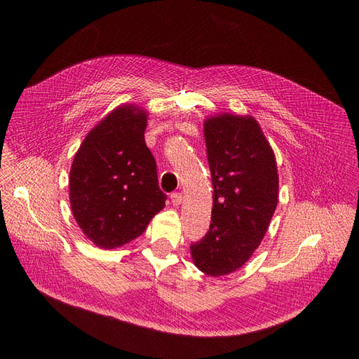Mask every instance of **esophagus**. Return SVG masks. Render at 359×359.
<instances>
[{"mask_svg": "<svg viewBox=\"0 0 359 359\" xmlns=\"http://www.w3.org/2000/svg\"><path fill=\"white\" fill-rule=\"evenodd\" d=\"M170 199H172V203L175 206H179L183 203V195L180 192H176V194H172L170 195Z\"/></svg>", "mask_w": 359, "mask_h": 359, "instance_id": "34e87169", "label": "esophagus"}]
</instances>
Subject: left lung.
<instances>
[{
	"instance_id": "1",
	"label": "left lung",
	"mask_w": 359,
	"mask_h": 359,
	"mask_svg": "<svg viewBox=\"0 0 359 359\" xmlns=\"http://www.w3.org/2000/svg\"><path fill=\"white\" fill-rule=\"evenodd\" d=\"M214 187L210 231L191 244L194 263L210 276L246 263L265 237L278 205L275 154L257 121L231 113L203 123Z\"/></svg>"
}]
</instances>
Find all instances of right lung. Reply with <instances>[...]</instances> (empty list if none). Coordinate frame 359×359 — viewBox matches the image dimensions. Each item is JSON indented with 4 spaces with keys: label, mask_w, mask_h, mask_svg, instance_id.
Instances as JSON below:
<instances>
[{
    "label": "right lung",
    "mask_w": 359,
    "mask_h": 359,
    "mask_svg": "<svg viewBox=\"0 0 359 359\" xmlns=\"http://www.w3.org/2000/svg\"><path fill=\"white\" fill-rule=\"evenodd\" d=\"M147 116L134 104L116 107L88 132L74 157L71 211L97 248L116 249L137 238L164 208L167 196L144 140Z\"/></svg>",
    "instance_id": "add662e5"
}]
</instances>
